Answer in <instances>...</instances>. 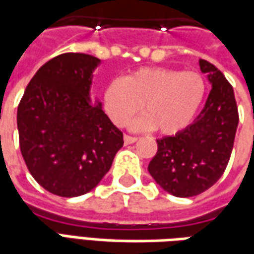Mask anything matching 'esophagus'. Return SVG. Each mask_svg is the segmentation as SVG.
<instances>
[{"label":"esophagus","mask_w":254,"mask_h":254,"mask_svg":"<svg viewBox=\"0 0 254 254\" xmlns=\"http://www.w3.org/2000/svg\"><path fill=\"white\" fill-rule=\"evenodd\" d=\"M137 140V137H134V136H129V134H125L124 136V141H125V144H132Z\"/></svg>","instance_id":"34e87169"}]
</instances>
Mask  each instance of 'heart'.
Masks as SVG:
<instances>
[{
	"instance_id": "1",
	"label": "heart",
	"mask_w": 254,
	"mask_h": 254,
	"mask_svg": "<svg viewBox=\"0 0 254 254\" xmlns=\"http://www.w3.org/2000/svg\"><path fill=\"white\" fill-rule=\"evenodd\" d=\"M206 95V82L196 71L141 67L111 79L103 92L104 110L117 127H124L143 106L145 115L134 127L176 134L195 118Z\"/></svg>"
}]
</instances>
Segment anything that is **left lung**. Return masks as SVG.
Here are the masks:
<instances>
[{
	"label": "left lung",
	"instance_id": "obj_1",
	"mask_svg": "<svg viewBox=\"0 0 254 254\" xmlns=\"http://www.w3.org/2000/svg\"><path fill=\"white\" fill-rule=\"evenodd\" d=\"M212 90L195 121L175 136L158 139V151L148 172L159 187L189 198L210 189L224 173L231 157L238 127V109L234 89L224 74L199 59Z\"/></svg>",
	"mask_w": 254,
	"mask_h": 254
}]
</instances>
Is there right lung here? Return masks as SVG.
<instances>
[{
    "mask_svg": "<svg viewBox=\"0 0 254 254\" xmlns=\"http://www.w3.org/2000/svg\"><path fill=\"white\" fill-rule=\"evenodd\" d=\"M100 60L63 53L41 67L17 107L19 144L28 172L59 196L89 192L124 145V134L92 104L90 85Z\"/></svg>",
    "mask_w": 254,
    "mask_h": 254,
    "instance_id": "add662e5",
    "label": "right lung"
}]
</instances>
